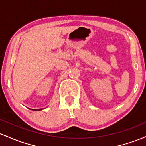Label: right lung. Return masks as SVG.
<instances>
[{"mask_svg":"<svg viewBox=\"0 0 146 146\" xmlns=\"http://www.w3.org/2000/svg\"><path fill=\"white\" fill-rule=\"evenodd\" d=\"M40 110H41V109H40ZM40 110V109H39V110Z\"/></svg>","mask_w":146,"mask_h":146,"instance_id":"1","label":"right lung"}]
</instances>
